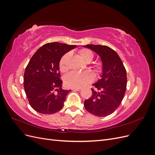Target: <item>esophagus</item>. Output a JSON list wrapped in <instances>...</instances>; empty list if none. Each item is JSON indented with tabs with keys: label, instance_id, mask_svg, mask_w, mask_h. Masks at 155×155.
Returning <instances> with one entry per match:
<instances>
[{
	"label": "esophagus",
	"instance_id": "1",
	"mask_svg": "<svg viewBox=\"0 0 155 155\" xmlns=\"http://www.w3.org/2000/svg\"><path fill=\"white\" fill-rule=\"evenodd\" d=\"M74 91H80L81 90V88H73Z\"/></svg>",
	"mask_w": 155,
	"mask_h": 155
}]
</instances>
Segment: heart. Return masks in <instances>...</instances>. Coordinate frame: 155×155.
I'll return each instance as SVG.
<instances>
[{"label": "heart", "instance_id": "1", "mask_svg": "<svg viewBox=\"0 0 155 155\" xmlns=\"http://www.w3.org/2000/svg\"><path fill=\"white\" fill-rule=\"evenodd\" d=\"M79 54L81 58L85 62H90L94 58L92 51L88 49H81L79 51ZM70 54L69 52L63 55L60 59L59 63V70L61 72H65L68 70L67 62ZM96 73H100L102 69L100 63H96L92 67ZM94 79V75L91 71L78 72L72 71L64 77V83L68 87L81 88L85 87L88 84L92 82Z\"/></svg>", "mask_w": 155, "mask_h": 155}]
</instances>
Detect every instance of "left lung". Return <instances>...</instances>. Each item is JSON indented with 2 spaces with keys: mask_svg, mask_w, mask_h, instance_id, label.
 Segmentation results:
<instances>
[{
  "mask_svg": "<svg viewBox=\"0 0 155 155\" xmlns=\"http://www.w3.org/2000/svg\"><path fill=\"white\" fill-rule=\"evenodd\" d=\"M99 55L103 63L101 78L93 84L92 94L84 102L85 109L97 116H106L114 112L122 101L127 87V72L120 58L107 46H83Z\"/></svg>",
  "mask_w": 155,
  "mask_h": 155,
  "instance_id": "obj_1",
  "label": "left lung"
}]
</instances>
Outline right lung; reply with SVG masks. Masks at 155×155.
<instances>
[{
  "label": "right lung",
  "mask_w": 155,
  "mask_h": 155,
  "mask_svg": "<svg viewBox=\"0 0 155 155\" xmlns=\"http://www.w3.org/2000/svg\"><path fill=\"white\" fill-rule=\"evenodd\" d=\"M76 47L58 42L48 43L30 59L24 74V88L30 106L37 112L51 114L63 108L71 91L61 88L59 63L64 54Z\"/></svg>",
  "instance_id": "add662e5"
}]
</instances>
